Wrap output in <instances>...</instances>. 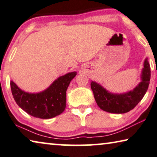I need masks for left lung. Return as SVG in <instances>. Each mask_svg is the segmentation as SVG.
<instances>
[{
	"mask_svg": "<svg viewBox=\"0 0 157 157\" xmlns=\"http://www.w3.org/2000/svg\"><path fill=\"white\" fill-rule=\"evenodd\" d=\"M150 76V65L146 58L140 76L141 81L132 90L112 93L95 81H91L90 86L96 103L101 109L113 114H124L133 109L143 98L148 89Z\"/></svg>",
	"mask_w": 157,
	"mask_h": 157,
	"instance_id": "8db88e82",
	"label": "left lung"
}]
</instances>
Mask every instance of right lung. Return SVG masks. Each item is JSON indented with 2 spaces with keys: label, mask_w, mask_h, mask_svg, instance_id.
I'll return each instance as SVG.
<instances>
[{
  "label": "right lung",
  "mask_w": 157,
  "mask_h": 157,
  "mask_svg": "<svg viewBox=\"0 0 157 157\" xmlns=\"http://www.w3.org/2000/svg\"><path fill=\"white\" fill-rule=\"evenodd\" d=\"M76 71L59 76L45 90L39 93L25 92L10 81L12 94L21 109L33 117L51 119L61 114L66 107V92Z\"/></svg>",
  "instance_id": "right-lung-1"
}]
</instances>
